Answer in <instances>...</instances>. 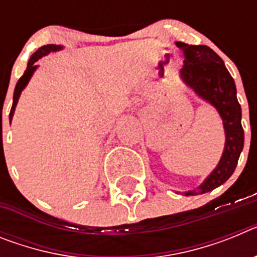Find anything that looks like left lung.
Segmentation results:
<instances>
[{
	"instance_id": "1",
	"label": "left lung",
	"mask_w": 257,
	"mask_h": 257,
	"mask_svg": "<svg viewBox=\"0 0 257 257\" xmlns=\"http://www.w3.org/2000/svg\"><path fill=\"white\" fill-rule=\"evenodd\" d=\"M176 46L183 50L185 59L181 77L199 96L217 109L224 122L226 136L224 153L216 169L201 187L185 193L187 196H196L220 187L234 172L244 142L243 127L240 123L242 113L237 100L234 79L216 52L205 45L176 42Z\"/></svg>"
}]
</instances>
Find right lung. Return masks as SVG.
<instances>
[{
	"instance_id": "1",
	"label": "right lung",
	"mask_w": 257,
	"mask_h": 257,
	"mask_svg": "<svg viewBox=\"0 0 257 257\" xmlns=\"http://www.w3.org/2000/svg\"><path fill=\"white\" fill-rule=\"evenodd\" d=\"M60 49H61V46H56V45H46V46L40 47V49H38L37 51H36L35 54L31 56V59H29V61H28V65H27L26 72H24V74L20 77V79L18 81L17 86H15V91H14L13 106H11L10 114H9V118H10V123H11V119H13L14 112H15V106H17L18 100H19L20 92L23 91V88L26 87V85L28 83L29 78H31V76L33 74V72L36 70V68H37V65H35L36 61H37L40 58H42V56L50 54L51 51H58V50H60Z\"/></svg>"
}]
</instances>
